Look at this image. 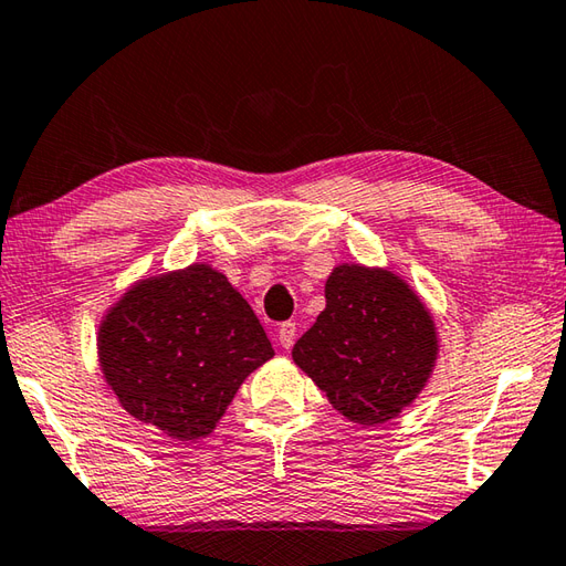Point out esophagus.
I'll return each instance as SVG.
<instances>
[{
  "instance_id": "1",
  "label": "esophagus",
  "mask_w": 566,
  "mask_h": 566,
  "mask_svg": "<svg viewBox=\"0 0 566 566\" xmlns=\"http://www.w3.org/2000/svg\"><path fill=\"white\" fill-rule=\"evenodd\" d=\"M295 335H297V325L291 323V319H287V323H283V325L279 327V343H281V347L291 349L293 343H295Z\"/></svg>"
}]
</instances>
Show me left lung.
Returning <instances> with one entry per match:
<instances>
[{"label": "left lung", "instance_id": "obj_1", "mask_svg": "<svg viewBox=\"0 0 566 566\" xmlns=\"http://www.w3.org/2000/svg\"><path fill=\"white\" fill-rule=\"evenodd\" d=\"M325 311L293 359L349 421L399 416L431 377L439 339L431 313L399 275L345 263L325 283Z\"/></svg>", "mask_w": 566, "mask_h": 566}]
</instances>
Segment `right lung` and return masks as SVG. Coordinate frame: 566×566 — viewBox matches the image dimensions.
<instances>
[{
    "mask_svg": "<svg viewBox=\"0 0 566 566\" xmlns=\"http://www.w3.org/2000/svg\"><path fill=\"white\" fill-rule=\"evenodd\" d=\"M98 355L127 413L195 441L214 431L273 347L227 275L195 263L133 285L103 319Z\"/></svg>",
    "mask_w": 566,
    "mask_h": 566,
    "instance_id": "1",
    "label": "right lung"
}]
</instances>
